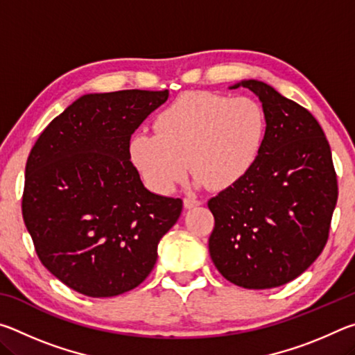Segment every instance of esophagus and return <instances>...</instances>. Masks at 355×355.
Wrapping results in <instances>:
<instances>
[{"label":"esophagus","instance_id":"34e87169","mask_svg":"<svg viewBox=\"0 0 355 355\" xmlns=\"http://www.w3.org/2000/svg\"><path fill=\"white\" fill-rule=\"evenodd\" d=\"M183 203H184V208L186 209H191V208H196V207L202 205V200L196 199V197H184Z\"/></svg>","mask_w":355,"mask_h":355}]
</instances>
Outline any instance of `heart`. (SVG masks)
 Masks as SVG:
<instances>
[{"mask_svg":"<svg viewBox=\"0 0 355 355\" xmlns=\"http://www.w3.org/2000/svg\"><path fill=\"white\" fill-rule=\"evenodd\" d=\"M153 130L155 135L137 133L130 141V158L150 189L171 194L184 178L188 161L197 186L222 191L254 169L266 117L250 98L191 92L164 107Z\"/></svg>","mask_w":355,"mask_h":355,"instance_id":"1","label":"heart"}]
</instances>
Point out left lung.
Instances as JSON below:
<instances>
[{"label":"left lung","instance_id":"obj_1","mask_svg":"<svg viewBox=\"0 0 355 355\" xmlns=\"http://www.w3.org/2000/svg\"><path fill=\"white\" fill-rule=\"evenodd\" d=\"M239 86L260 98L266 136L248 177L208 200V248L228 282L266 290L294 280L320 257L338 184L326 135L310 111L263 81L230 89Z\"/></svg>","mask_w":355,"mask_h":355}]
</instances>
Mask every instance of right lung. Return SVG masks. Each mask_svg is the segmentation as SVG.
<instances>
[{"instance_id":"right-lung-1","label":"right lung","mask_w":355,"mask_h":355,"mask_svg":"<svg viewBox=\"0 0 355 355\" xmlns=\"http://www.w3.org/2000/svg\"><path fill=\"white\" fill-rule=\"evenodd\" d=\"M169 91L87 94L28 156L23 219L39 260L71 290L112 297L141 285L183 200L150 192L130 161L137 127Z\"/></svg>"}]
</instances>
